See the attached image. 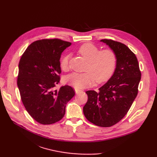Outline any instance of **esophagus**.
<instances>
[{
    "label": "esophagus",
    "instance_id": "34e87169",
    "mask_svg": "<svg viewBox=\"0 0 157 157\" xmlns=\"http://www.w3.org/2000/svg\"><path fill=\"white\" fill-rule=\"evenodd\" d=\"M75 94H79V93L82 92V91L80 90H78V89H77V88L75 89Z\"/></svg>",
    "mask_w": 157,
    "mask_h": 157
}]
</instances>
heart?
Segmentation results:
<instances>
[{"label":"heart","mask_w":157,"mask_h":157,"mask_svg":"<svg viewBox=\"0 0 157 157\" xmlns=\"http://www.w3.org/2000/svg\"><path fill=\"white\" fill-rule=\"evenodd\" d=\"M78 52L88 61L84 73H73L66 78V82L73 87L82 89L89 87L93 83L104 82L111 78L116 68V54L112 50L106 49L100 51L98 46L92 43L82 44ZM69 55L63 56L60 61L63 71L69 68Z\"/></svg>","instance_id":"obj_1"}]
</instances>
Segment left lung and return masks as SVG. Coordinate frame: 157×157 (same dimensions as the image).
<instances>
[{
    "label": "left lung",
    "mask_w": 157,
    "mask_h": 157,
    "mask_svg": "<svg viewBox=\"0 0 157 157\" xmlns=\"http://www.w3.org/2000/svg\"><path fill=\"white\" fill-rule=\"evenodd\" d=\"M101 42L116 54V68L98 92H86L88 98L83 111L90 122L106 128L117 123L128 112L138 94L141 72L135 54L126 45L107 39Z\"/></svg>",
    "instance_id": "left-lung-1"
}]
</instances>
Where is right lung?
<instances>
[{
  "label": "right lung",
  "mask_w": 157,
  "mask_h": 157,
  "mask_svg": "<svg viewBox=\"0 0 157 157\" xmlns=\"http://www.w3.org/2000/svg\"><path fill=\"white\" fill-rule=\"evenodd\" d=\"M71 42L43 39L29 45L19 63L17 86L26 111L36 121L52 124L65 115L66 105L75 95L69 86L53 91L60 81V58Z\"/></svg>",
  "instance_id": "obj_1"
}]
</instances>
